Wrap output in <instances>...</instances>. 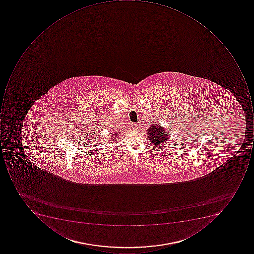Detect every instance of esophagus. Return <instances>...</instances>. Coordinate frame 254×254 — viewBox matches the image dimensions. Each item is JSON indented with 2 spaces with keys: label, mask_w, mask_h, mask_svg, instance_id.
<instances>
[{
  "label": "esophagus",
  "mask_w": 254,
  "mask_h": 254,
  "mask_svg": "<svg viewBox=\"0 0 254 254\" xmlns=\"http://www.w3.org/2000/svg\"><path fill=\"white\" fill-rule=\"evenodd\" d=\"M131 128H132V129H134V130H136V129H138V126H137V125H136V124H132V125H131Z\"/></svg>",
  "instance_id": "1"
}]
</instances>
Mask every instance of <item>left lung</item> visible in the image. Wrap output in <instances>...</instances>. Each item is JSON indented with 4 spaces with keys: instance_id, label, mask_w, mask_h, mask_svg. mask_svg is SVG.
Instances as JSON below:
<instances>
[{
    "instance_id": "obj_1",
    "label": "left lung",
    "mask_w": 254,
    "mask_h": 254,
    "mask_svg": "<svg viewBox=\"0 0 254 254\" xmlns=\"http://www.w3.org/2000/svg\"><path fill=\"white\" fill-rule=\"evenodd\" d=\"M148 138L150 143L156 146H163L167 143L168 139L170 137V134L168 133L165 128L161 127L160 125L152 124L149 129L146 130Z\"/></svg>"
}]
</instances>
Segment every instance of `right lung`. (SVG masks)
I'll return each instance as SVG.
<instances>
[{
    "label": "right lung",
    "mask_w": 254,
    "mask_h": 254,
    "mask_svg": "<svg viewBox=\"0 0 254 254\" xmlns=\"http://www.w3.org/2000/svg\"><path fill=\"white\" fill-rule=\"evenodd\" d=\"M113 135L114 136V137L113 136ZM118 136V133H115H115H114V134L111 135V136H112V137L115 138V139H113V141H116L115 140V139H116L117 137H118V136ZM111 139H112V138H111ZM0 143H1V140H0Z\"/></svg>",
    "instance_id": "obj_1"
}]
</instances>
